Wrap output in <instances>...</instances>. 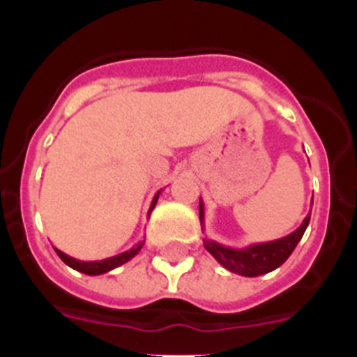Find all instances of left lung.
Here are the masks:
<instances>
[{
    "instance_id": "left-lung-1",
    "label": "left lung",
    "mask_w": 357,
    "mask_h": 357,
    "mask_svg": "<svg viewBox=\"0 0 357 357\" xmlns=\"http://www.w3.org/2000/svg\"><path fill=\"white\" fill-rule=\"evenodd\" d=\"M204 220H206V211H204V202L200 200L202 229H204ZM309 220H311V214L304 218L301 227L293 230L291 234L275 239V241L254 243V245H248L245 248H232L225 247V245L214 241V239L206 238L204 239V247L229 272L238 273V275L243 277L264 275L268 272H273L291 255V252L295 250V247L304 236L305 229H307Z\"/></svg>"
}]
</instances>
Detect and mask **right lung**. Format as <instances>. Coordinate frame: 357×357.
I'll use <instances>...</instances> for the list:
<instances>
[{
    "instance_id": "obj_1",
    "label": "right lung",
    "mask_w": 357,
    "mask_h": 357,
    "mask_svg": "<svg viewBox=\"0 0 357 357\" xmlns=\"http://www.w3.org/2000/svg\"><path fill=\"white\" fill-rule=\"evenodd\" d=\"M159 195L160 191L153 197V200H151V206H150V211H148V214H150L151 211H153V207H155L157 200H159ZM143 245L144 241H139L135 247H132L130 250L121 252V254L112 255V257H107V259H102V261H78L75 259V257H71V255L64 254L62 250H59V248H55V252L56 255H59L66 264H68V266L73 268V270L85 273V275H102V273H107L110 272V270H114V268L121 266V264L128 263L134 255H137V252L143 248Z\"/></svg>"
}]
</instances>
